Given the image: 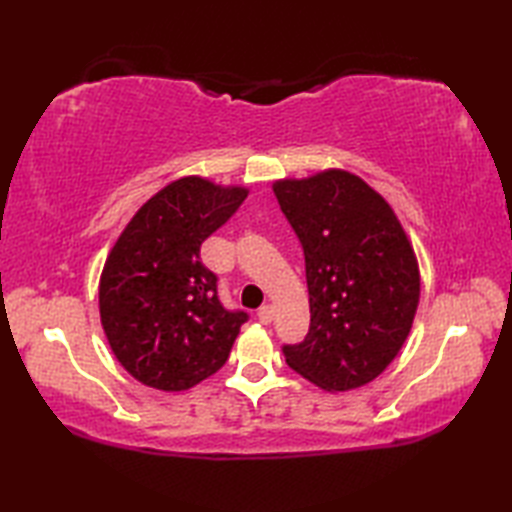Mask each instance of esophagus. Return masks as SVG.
I'll use <instances>...</instances> for the list:
<instances>
[{
    "label": "esophagus",
    "instance_id": "esophagus-1",
    "mask_svg": "<svg viewBox=\"0 0 512 512\" xmlns=\"http://www.w3.org/2000/svg\"><path fill=\"white\" fill-rule=\"evenodd\" d=\"M257 317H259V321H262L264 325H268L270 321H273V306H270V303H266V306H262L257 310Z\"/></svg>",
    "mask_w": 512,
    "mask_h": 512
}]
</instances>
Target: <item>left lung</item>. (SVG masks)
I'll return each instance as SVG.
<instances>
[{
	"instance_id": "1",
	"label": "left lung",
	"mask_w": 512,
	"mask_h": 512,
	"mask_svg": "<svg viewBox=\"0 0 512 512\" xmlns=\"http://www.w3.org/2000/svg\"><path fill=\"white\" fill-rule=\"evenodd\" d=\"M306 255L310 332L286 363L325 391H352L385 372L420 301L416 250L391 204L345 169L273 182Z\"/></svg>"
}]
</instances>
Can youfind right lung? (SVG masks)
<instances>
[{
  "mask_svg": "<svg viewBox=\"0 0 512 512\" xmlns=\"http://www.w3.org/2000/svg\"><path fill=\"white\" fill-rule=\"evenodd\" d=\"M246 195L242 184L173 180L140 206L107 253L101 325L118 363L138 383L184 391L226 363L246 314L222 308L200 246Z\"/></svg>",
  "mask_w": 512,
  "mask_h": 512,
  "instance_id": "obj_1",
  "label": "right lung"
}]
</instances>
